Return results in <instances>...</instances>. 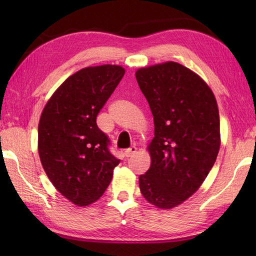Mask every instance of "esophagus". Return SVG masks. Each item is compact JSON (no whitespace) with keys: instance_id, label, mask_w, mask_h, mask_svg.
Segmentation results:
<instances>
[{"instance_id":"esophagus-1","label":"esophagus","mask_w":256,"mask_h":256,"mask_svg":"<svg viewBox=\"0 0 256 256\" xmlns=\"http://www.w3.org/2000/svg\"><path fill=\"white\" fill-rule=\"evenodd\" d=\"M135 153H136V148L132 146V148H130L128 150L124 152V155H125V157H132Z\"/></svg>"}]
</instances>
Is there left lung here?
Here are the masks:
<instances>
[{"mask_svg": "<svg viewBox=\"0 0 256 256\" xmlns=\"http://www.w3.org/2000/svg\"><path fill=\"white\" fill-rule=\"evenodd\" d=\"M135 77L154 118L150 167L138 178L140 192L157 208H175L214 165L221 144L218 104L206 81L175 62L140 68Z\"/></svg>", "mask_w": 256, "mask_h": 256, "instance_id": "1", "label": "left lung"}]
</instances>
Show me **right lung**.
<instances>
[{"instance_id":"1","label":"right lung","mask_w":256,"mask_h":256,"mask_svg":"<svg viewBox=\"0 0 256 256\" xmlns=\"http://www.w3.org/2000/svg\"><path fill=\"white\" fill-rule=\"evenodd\" d=\"M118 64L86 67L68 77L47 101L38 124V154L47 177L70 202H96L120 160L96 116L123 78Z\"/></svg>"}]
</instances>
